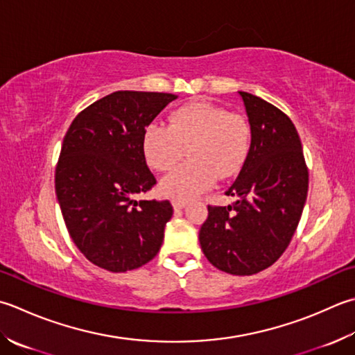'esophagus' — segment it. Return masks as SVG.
Instances as JSON below:
<instances>
[{
  "instance_id": "34e87169",
  "label": "esophagus",
  "mask_w": 355,
  "mask_h": 355,
  "mask_svg": "<svg viewBox=\"0 0 355 355\" xmlns=\"http://www.w3.org/2000/svg\"><path fill=\"white\" fill-rule=\"evenodd\" d=\"M172 206H173V209H175V211H182L183 207L187 206V201H184V200H173L172 201Z\"/></svg>"
}]
</instances>
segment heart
<instances>
[{"label":"heart","mask_w":355,"mask_h":355,"mask_svg":"<svg viewBox=\"0 0 355 355\" xmlns=\"http://www.w3.org/2000/svg\"><path fill=\"white\" fill-rule=\"evenodd\" d=\"M251 124L212 103L193 101L173 110L169 124L150 123L143 135V154L152 169L166 172L187 149L191 162L159 182V193L191 200L212 187L217 177L235 175L251 149Z\"/></svg>","instance_id":"heart-1"}]
</instances>
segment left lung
I'll list each match as a JSON object with an SVG mask.
<instances>
[{
    "label": "left lung",
    "instance_id": "1",
    "mask_svg": "<svg viewBox=\"0 0 355 355\" xmlns=\"http://www.w3.org/2000/svg\"><path fill=\"white\" fill-rule=\"evenodd\" d=\"M252 140L239 177L226 191L229 206H207L201 251L234 275L269 268L286 251L308 196L309 173L294 123L260 96L239 92Z\"/></svg>",
    "mask_w": 355,
    "mask_h": 355
}]
</instances>
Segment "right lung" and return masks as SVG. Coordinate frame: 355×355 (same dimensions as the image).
Listing matches in <instances>:
<instances>
[{
	"label": "right lung",
	"instance_id": "right-lung-1",
	"mask_svg": "<svg viewBox=\"0 0 355 355\" xmlns=\"http://www.w3.org/2000/svg\"><path fill=\"white\" fill-rule=\"evenodd\" d=\"M175 98L118 90L81 110L66 132L55 192L69 235L98 268L126 272L162 248L172 205L135 196L157 183L143 154L144 130Z\"/></svg>",
	"mask_w": 355,
	"mask_h": 355
}]
</instances>
